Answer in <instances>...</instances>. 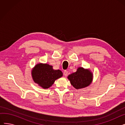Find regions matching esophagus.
<instances>
[{
    "label": "esophagus",
    "mask_w": 125,
    "mask_h": 125,
    "mask_svg": "<svg viewBox=\"0 0 125 125\" xmlns=\"http://www.w3.org/2000/svg\"><path fill=\"white\" fill-rule=\"evenodd\" d=\"M64 75L65 76H67V75H68V71H66V70L64 71Z\"/></svg>",
    "instance_id": "34e87169"
}]
</instances>
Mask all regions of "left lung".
I'll use <instances>...</instances> for the list:
<instances>
[{"mask_svg":"<svg viewBox=\"0 0 125 125\" xmlns=\"http://www.w3.org/2000/svg\"><path fill=\"white\" fill-rule=\"evenodd\" d=\"M67 78L72 86L78 90L88 87L93 81V74L89 69L80 67L75 73L69 75Z\"/></svg>","mask_w":125,"mask_h":125,"instance_id":"1","label":"left lung"}]
</instances>
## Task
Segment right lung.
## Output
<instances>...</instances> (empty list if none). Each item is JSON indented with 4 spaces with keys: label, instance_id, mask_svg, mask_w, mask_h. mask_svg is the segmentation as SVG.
Returning <instances> with one entry per match:
<instances>
[{
    "label": "right lung",
    "instance_id": "obj_1",
    "mask_svg": "<svg viewBox=\"0 0 125 125\" xmlns=\"http://www.w3.org/2000/svg\"><path fill=\"white\" fill-rule=\"evenodd\" d=\"M34 82L44 89L51 87L55 81L63 76L60 70H54L52 66L47 63L37 64L31 70Z\"/></svg>",
    "mask_w": 125,
    "mask_h": 125
}]
</instances>
